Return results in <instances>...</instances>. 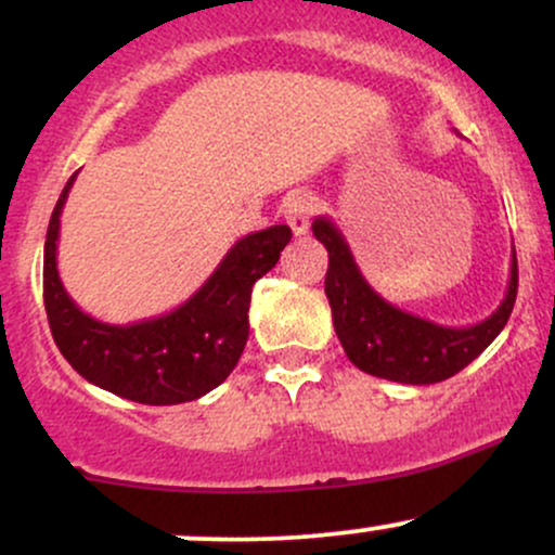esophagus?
Masks as SVG:
<instances>
[{
	"instance_id": "34e87169",
	"label": "esophagus",
	"mask_w": 555,
	"mask_h": 555,
	"mask_svg": "<svg viewBox=\"0 0 555 555\" xmlns=\"http://www.w3.org/2000/svg\"><path fill=\"white\" fill-rule=\"evenodd\" d=\"M310 216H313V197L308 193H295L292 197H286L284 219L295 237H302V234L308 232Z\"/></svg>"
}]
</instances>
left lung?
Returning a JSON list of instances; mask_svg holds the SVG:
<instances>
[{
	"label": "left lung",
	"instance_id": "8db88e82",
	"mask_svg": "<svg viewBox=\"0 0 555 555\" xmlns=\"http://www.w3.org/2000/svg\"><path fill=\"white\" fill-rule=\"evenodd\" d=\"M313 234L328 250L326 297L336 336L352 365L375 378L412 386L451 378L501 334L514 310L519 284L517 253H512V276L499 310L477 326L451 328L386 302L365 282L347 240L328 216H318Z\"/></svg>",
	"mask_w": 555,
	"mask_h": 555
}]
</instances>
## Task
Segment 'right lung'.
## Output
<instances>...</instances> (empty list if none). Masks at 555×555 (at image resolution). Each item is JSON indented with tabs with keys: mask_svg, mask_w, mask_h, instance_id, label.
I'll return each mask as SVG.
<instances>
[{
	"mask_svg": "<svg viewBox=\"0 0 555 555\" xmlns=\"http://www.w3.org/2000/svg\"><path fill=\"white\" fill-rule=\"evenodd\" d=\"M75 177L56 201L43 245V305L65 360L88 384L138 404H182L224 384L250 334L253 284L276 266L292 229L276 224L245 234L188 302L117 326L82 313L56 271L60 216Z\"/></svg>",
	"mask_w": 555,
	"mask_h": 555,
	"instance_id": "1",
	"label": "right lung"
}]
</instances>
